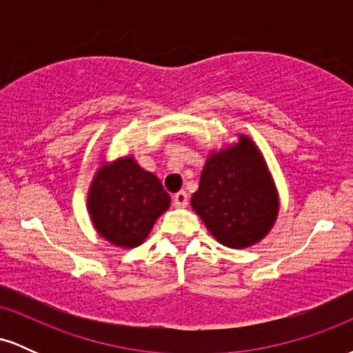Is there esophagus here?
I'll list each match as a JSON object with an SVG mask.
<instances>
[{"mask_svg": "<svg viewBox=\"0 0 353 353\" xmlns=\"http://www.w3.org/2000/svg\"><path fill=\"white\" fill-rule=\"evenodd\" d=\"M188 201L189 197L185 190H181V192L174 194V205H176V208H185V205H188Z\"/></svg>", "mask_w": 353, "mask_h": 353, "instance_id": "esophagus-1", "label": "esophagus"}]
</instances>
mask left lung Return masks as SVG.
<instances>
[{"label":"left lung","mask_w":353,"mask_h":353,"mask_svg":"<svg viewBox=\"0 0 353 353\" xmlns=\"http://www.w3.org/2000/svg\"><path fill=\"white\" fill-rule=\"evenodd\" d=\"M190 205L209 232L230 249L261 242L279 216L272 174L249 136L210 152Z\"/></svg>","instance_id":"8db88e82"}]
</instances>
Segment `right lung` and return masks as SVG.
Wrapping results in <instances>:
<instances>
[{
	"instance_id": "1",
	"label": "right lung",
	"mask_w": 353,
	"mask_h": 353,
	"mask_svg": "<svg viewBox=\"0 0 353 353\" xmlns=\"http://www.w3.org/2000/svg\"><path fill=\"white\" fill-rule=\"evenodd\" d=\"M169 205L171 197L161 181L132 156L104 161L88 190L92 225L101 237L123 249L143 244Z\"/></svg>"
}]
</instances>
